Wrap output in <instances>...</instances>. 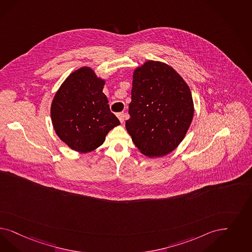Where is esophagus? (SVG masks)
Returning <instances> with one entry per match:
<instances>
[{"label":"esophagus","instance_id":"34e87169","mask_svg":"<svg viewBox=\"0 0 252 252\" xmlns=\"http://www.w3.org/2000/svg\"><path fill=\"white\" fill-rule=\"evenodd\" d=\"M117 117H118V119L120 120V122H121V123H123V122H124V120H125V117H126V113H117Z\"/></svg>","mask_w":252,"mask_h":252}]
</instances>
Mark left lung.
Wrapping results in <instances>:
<instances>
[{
    "label": "left lung",
    "mask_w": 252,
    "mask_h": 252,
    "mask_svg": "<svg viewBox=\"0 0 252 252\" xmlns=\"http://www.w3.org/2000/svg\"><path fill=\"white\" fill-rule=\"evenodd\" d=\"M132 86L126 130L140 153L164 157L178 147L191 125L190 88L173 68L154 61L135 69Z\"/></svg>",
    "instance_id": "8db88e82"
}]
</instances>
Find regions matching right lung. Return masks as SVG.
I'll list each match as a JSON object with an SVG mask.
<instances>
[{
	"label": "right lung",
	"instance_id": "right-lung-1",
	"mask_svg": "<svg viewBox=\"0 0 252 252\" xmlns=\"http://www.w3.org/2000/svg\"><path fill=\"white\" fill-rule=\"evenodd\" d=\"M105 82L87 67L73 71L56 93L51 105L53 126L70 149L87 153L104 142L120 125L102 92Z\"/></svg>",
	"mask_w": 252,
	"mask_h": 252
}]
</instances>
